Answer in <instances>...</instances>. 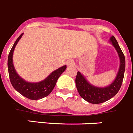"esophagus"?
Wrapping results in <instances>:
<instances>
[{
	"label": "esophagus",
	"instance_id": "1",
	"mask_svg": "<svg viewBox=\"0 0 133 133\" xmlns=\"http://www.w3.org/2000/svg\"><path fill=\"white\" fill-rule=\"evenodd\" d=\"M74 62L73 60H68V62H67V65H74Z\"/></svg>",
	"mask_w": 133,
	"mask_h": 133
}]
</instances>
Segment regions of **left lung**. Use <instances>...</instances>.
<instances>
[{"label": "left lung", "mask_w": 133, "mask_h": 133, "mask_svg": "<svg viewBox=\"0 0 133 133\" xmlns=\"http://www.w3.org/2000/svg\"><path fill=\"white\" fill-rule=\"evenodd\" d=\"M110 42L117 50L120 59L119 71L113 83L105 87H96L89 83L79 71H77L76 75L75 84L80 96L91 103L99 104L108 101L118 93L123 83L125 69V56L113 36L110 38Z\"/></svg>", "instance_id": "8db88e82"}]
</instances>
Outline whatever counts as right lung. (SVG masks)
I'll return each mask as SVG.
<instances>
[{
    "label": "right lung",
    "mask_w": 133,
    "mask_h": 133,
    "mask_svg": "<svg viewBox=\"0 0 133 133\" xmlns=\"http://www.w3.org/2000/svg\"><path fill=\"white\" fill-rule=\"evenodd\" d=\"M22 35L23 33L20 34V36L17 38L8 54V68L10 81L13 87L21 95L32 100H38L50 95V93L54 88L59 77L65 71L67 67L65 65L58 68L51 73L45 79L40 82L31 83L25 81L16 73L12 62L14 48L20 38H22Z\"/></svg>",
    "instance_id": "right-lung-1"
}]
</instances>
